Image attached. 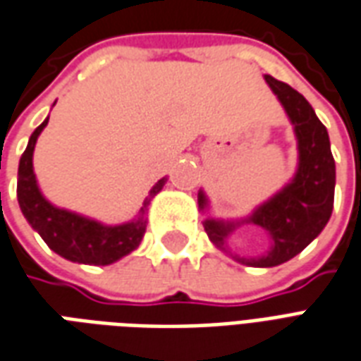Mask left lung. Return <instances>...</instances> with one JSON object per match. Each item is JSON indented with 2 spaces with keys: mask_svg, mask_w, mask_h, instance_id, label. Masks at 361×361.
Listing matches in <instances>:
<instances>
[{
  "mask_svg": "<svg viewBox=\"0 0 361 361\" xmlns=\"http://www.w3.org/2000/svg\"><path fill=\"white\" fill-rule=\"evenodd\" d=\"M266 82L274 90L298 137V172L287 188L256 210L247 221L260 226L271 237V248L260 258H239V262L255 268H271L287 262L308 247L322 233L329 221L335 201V160L331 154L329 135L314 109L289 84L266 74ZM207 199L199 193V207L204 208ZM233 224L207 220L204 231L216 247L224 248Z\"/></svg>",
  "mask_w": 361,
  "mask_h": 361,
  "instance_id": "left-lung-1",
  "label": "left lung"
}]
</instances>
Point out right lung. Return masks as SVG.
<instances>
[{
	"mask_svg": "<svg viewBox=\"0 0 361 361\" xmlns=\"http://www.w3.org/2000/svg\"><path fill=\"white\" fill-rule=\"evenodd\" d=\"M47 120L34 130L30 141H28V147L20 157V162H18L17 197L24 218L42 235V239L47 243V247L66 260L93 264V266L113 264L114 260H118L122 256L130 255L133 248H137L147 228L143 214H145L151 199L164 188L166 180L162 178L154 183V188L149 191V197L143 201L140 218L135 221H130V224H124V226L111 228V226H103L99 221L72 214L68 210L53 207L39 193L34 168H32L34 145H36V140H38L42 130L47 126Z\"/></svg>",
	"mask_w": 361,
	"mask_h": 361,
	"instance_id": "obj_1",
	"label": "right lung"
}]
</instances>
